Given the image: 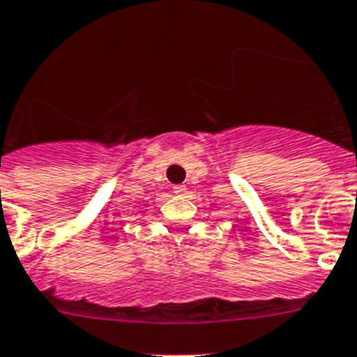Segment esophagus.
I'll return each instance as SVG.
<instances>
[{
  "instance_id": "obj_1",
  "label": "esophagus",
  "mask_w": 357,
  "mask_h": 357,
  "mask_svg": "<svg viewBox=\"0 0 357 357\" xmlns=\"http://www.w3.org/2000/svg\"><path fill=\"white\" fill-rule=\"evenodd\" d=\"M174 194H185L187 192V187L185 185H174Z\"/></svg>"
}]
</instances>
